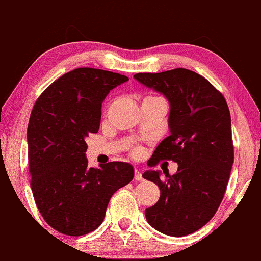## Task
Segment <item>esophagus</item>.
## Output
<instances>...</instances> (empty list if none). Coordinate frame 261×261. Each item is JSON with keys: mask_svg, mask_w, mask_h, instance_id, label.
I'll return each instance as SVG.
<instances>
[{"mask_svg": "<svg viewBox=\"0 0 261 261\" xmlns=\"http://www.w3.org/2000/svg\"><path fill=\"white\" fill-rule=\"evenodd\" d=\"M135 179H136V181H138V182L143 181V176H142V172L139 171V170H137V169H136V170H135Z\"/></svg>", "mask_w": 261, "mask_h": 261, "instance_id": "1", "label": "esophagus"}]
</instances>
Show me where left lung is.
<instances>
[{
    "mask_svg": "<svg viewBox=\"0 0 261 261\" xmlns=\"http://www.w3.org/2000/svg\"><path fill=\"white\" fill-rule=\"evenodd\" d=\"M134 78L163 94L170 105V135L148 164L161 160L178 164L174 175L164 170V176L160 170L143 174L161 190L157 203L145 209L146 221L166 236H188L214 216L225 195L234 162L228 105L207 79L186 68L137 73Z\"/></svg>",
    "mask_w": 261,
    "mask_h": 261,
    "instance_id": "1",
    "label": "left lung"
}]
</instances>
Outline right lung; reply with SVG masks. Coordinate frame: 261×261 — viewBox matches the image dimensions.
Returning a JSON list of instances; mask_svg holds the SVG:
<instances>
[{
	"instance_id": "add662e5",
	"label": "right lung",
	"mask_w": 261,
	"mask_h": 261,
	"mask_svg": "<svg viewBox=\"0 0 261 261\" xmlns=\"http://www.w3.org/2000/svg\"><path fill=\"white\" fill-rule=\"evenodd\" d=\"M129 78L104 69L75 68L47 87L27 129L32 192L42 218L66 236L93 232L109 201L134 178V167L110 162L89 168L86 138L100 126L101 104Z\"/></svg>"
}]
</instances>
